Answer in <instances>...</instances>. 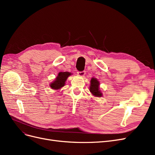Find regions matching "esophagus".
I'll list each match as a JSON object with an SVG mask.
<instances>
[{"mask_svg": "<svg viewBox=\"0 0 155 155\" xmlns=\"http://www.w3.org/2000/svg\"><path fill=\"white\" fill-rule=\"evenodd\" d=\"M78 75L79 77H84L85 75V71H82V72H78Z\"/></svg>", "mask_w": 155, "mask_h": 155, "instance_id": "esophagus-1", "label": "esophagus"}]
</instances>
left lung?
<instances>
[{"instance_id": "left-lung-1", "label": "left lung", "mask_w": 155, "mask_h": 155, "mask_svg": "<svg viewBox=\"0 0 155 155\" xmlns=\"http://www.w3.org/2000/svg\"><path fill=\"white\" fill-rule=\"evenodd\" d=\"M100 81L96 78H92L90 87H89V91L94 96L100 97L103 96V93L100 89Z\"/></svg>"}]
</instances>
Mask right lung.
Here are the masks:
<instances>
[{"label": "right lung", "mask_w": 155, "mask_h": 155, "mask_svg": "<svg viewBox=\"0 0 155 155\" xmlns=\"http://www.w3.org/2000/svg\"><path fill=\"white\" fill-rule=\"evenodd\" d=\"M72 74L68 72H59L57 77L55 78V80L51 82L49 86L53 90L58 91L64 86L65 82L67 80L68 78L71 76Z\"/></svg>", "instance_id": "1"}]
</instances>
